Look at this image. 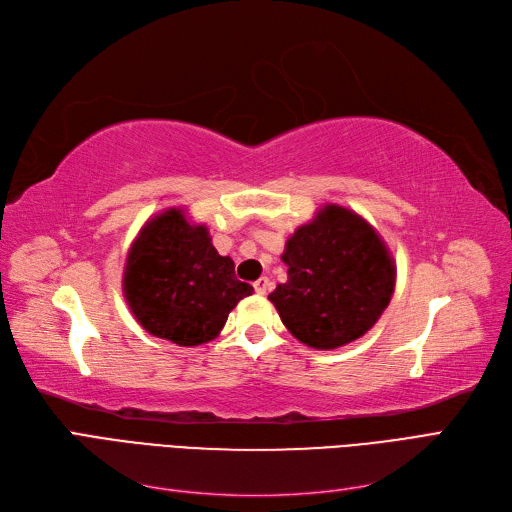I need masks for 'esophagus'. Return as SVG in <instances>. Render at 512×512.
<instances>
[{
    "label": "esophagus",
    "instance_id": "34e87169",
    "mask_svg": "<svg viewBox=\"0 0 512 512\" xmlns=\"http://www.w3.org/2000/svg\"><path fill=\"white\" fill-rule=\"evenodd\" d=\"M254 290L260 294V297H265V294L271 290V282L267 280V277H260L258 282H254Z\"/></svg>",
    "mask_w": 512,
    "mask_h": 512
}]
</instances>
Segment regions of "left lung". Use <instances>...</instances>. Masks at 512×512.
<instances>
[{
  "label": "left lung",
  "instance_id": "obj_1",
  "mask_svg": "<svg viewBox=\"0 0 512 512\" xmlns=\"http://www.w3.org/2000/svg\"><path fill=\"white\" fill-rule=\"evenodd\" d=\"M282 260L288 280L269 294L301 344L335 350L363 337L391 303L395 262L359 213L324 205L294 230Z\"/></svg>",
  "mask_w": 512,
  "mask_h": 512
}]
</instances>
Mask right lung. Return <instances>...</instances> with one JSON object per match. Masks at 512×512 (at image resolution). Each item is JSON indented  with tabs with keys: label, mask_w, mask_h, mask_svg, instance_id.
Wrapping results in <instances>:
<instances>
[{
	"label": "right lung",
	"mask_w": 512,
	"mask_h": 512,
	"mask_svg": "<svg viewBox=\"0 0 512 512\" xmlns=\"http://www.w3.org/2000/svg\"><path fill=\"white\" fill-rule=\"evenodd\" d=\"M254 288L235 277V262L215 250L205 224L183 209L151 218L134 239L123 294L141 327L177 346L218 337L235 305Z\"/></svg>",
	"instance_id": "add662e5"
}]
</instances>
